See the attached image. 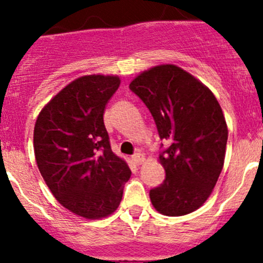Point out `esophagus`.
<instances>
[{"label": "esophagus", "mask_w": 263, "mask_h": 263, "mask_svg": "<svg viewBox=\"0 0 263 263\" xmlns=\"http://www.w3.org/2000/svg\"><path fill=\"white\" fill-rule=\"evenodd\" d=\"M144 161V155L142 154H135V155H132V163L135 164V165H140V164Z\"/></svg>", "instance_id": "obj_1"}]
</instances>
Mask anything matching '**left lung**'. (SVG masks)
I'll list each match as a JSON object with an SVG mask.
<instances>
[{"label":"left lung","instance_id":"left-lung-1","mask_svg":"<svg viewBox=\"0 0 263 263\" xmlns=\"http://www.w3.org/2000/svg\"><path fill=\"white\" fill-rule=\"evenodd\" d=\"M129 89L146 105L159 137L169 145L159 154L165 179L150 190L154 208L168 216L197 210L213 192L224 165L228 128L216 98L174 65L145 71Z\"/></svg>","mask_w":263,"mask_h":263}]
</instances>
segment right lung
<instances>
[{
  "mask_svg": "<svg viewBox=\"0 0 263 263\" xmlns=\"http://www.w3.org/2000/svg\"><path fill=\"white\" fill-rule=\"evenodd\" d=\"M117 76H84L63 87L43 108L34 127L39 172L58 202L85 219L115 213L131 177L110 147L105 104Z\"/></svg>",
  "mask_w": 263,
  "mask_h": 263,
  "instance_id": "obj_1",
  "label": "right lung"
}]
</instances>
